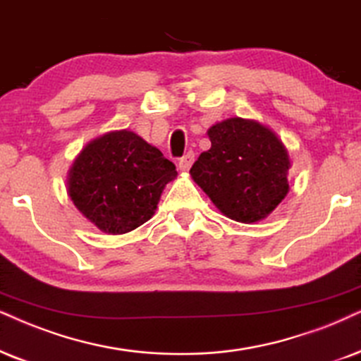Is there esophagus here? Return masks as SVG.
I'll return each mask as SVG.
<instances>
[{
  "label": "esophagus",
  "instance_id": "esophagus-1",
  "mask_svg": "<svg viewBox=\"0 0 361 361\" xmlns=\"http://www.w3.org/2000/svg\"><path fill=\"white\" fill-rule=\"evenodd\" d=\"M193 161H195V153L188 152L183 158L180 159V163H178V168H180V171L186 173L191 168V165H193Z\"/></svg>",
  "mask_w": 361,
  "mask_h": 361
}]
</instances>
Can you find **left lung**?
I'll list each match as a JSON object with an SVG mask.
<instances>
[{"label":"left lung","instance_id":"1","mask_svg":"<svg viewBox=\"0 0 361 361\" xmlns=\"http://www.w3.org/2000/svg\"><path fill=\"white\" fill-rule=\"evenodd\" d=\"M207 135L212 148L191 166V180L230 220H264L290 191L285 143L270 126L240 116L218 121Z\"/></svg>","mask_w":361,"mask_h":361}]
</instances>
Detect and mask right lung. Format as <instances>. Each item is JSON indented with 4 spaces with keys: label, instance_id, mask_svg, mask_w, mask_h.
<instances>
[{
    "label": "right lung",
    "instance_id": "right-lung-1",
    "mask_svg": "<svg viewBox=\"0 0 361 361\" xmlns=\"http://www.w3.org/2000/svg\"><path fill=\"white\" fill-rule=\"evenodd\" d=\"M176 168L157 147L130 130L108 131L86 143L71 163L66 191L98 230L123 235L157 212Z\"/></svg>",
    "mask_w": 361,
    "mask_h": 361
}]
</instances>
